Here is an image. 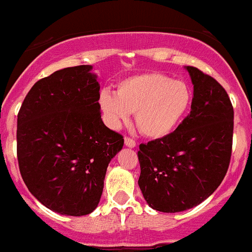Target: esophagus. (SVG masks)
<instances>
[{"mask_svg": "<svg viewBox=\"0 0 252 252\" xmlns=\"http://www.w3.org/2000/svg\"><path fill=\"white\" fill-rule=\"evenodd\" d=\"M125 145L127 146V148L133 149L135 146H136V142L133 141L132 139H130V137H125Z\"/></svg>", "mask_w": 252, "mask_h": 252, "instance_id": "obj_1", "label": "esophagus"}]
</instances>
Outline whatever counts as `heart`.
Returning a JSON list of instances; mask_svg holds the SVG:
<instances>
[{
  "mask_svg": "<svg viewBox=\"0 0 252 252\" xmlns=\"http://www.w3.org/2000/svg\"><path fill=\"white\" fill-rule=\"evenodd\" d=\"M192 90L183 81L159 72H149L125 78L115 93L102 91L98 106L106 124L117 130L135 112L140 132L160 139L174 131L192 104Z\"/></svg>",
  "mask_w": 252,
  "mask_h": 252,
  "instance_id": "obj_1",
  "label": "heart"
}]
</instances>
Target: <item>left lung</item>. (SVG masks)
Returning a JSON list of instances; mask_svg holds the SVG:
<instances>
[{
  "label": "left lung",
  "mask_w": 252,
  "mask_h": 252,
  "mask_svg": "<svg viewBox=\"0 0 252 252\" xmlns=\"http://www.w3.org/2000/svg\"><path fill=\"white\" fill-rule=\"evenodd\" d=\"M190 113L171 133L141 144L139 184L146 203L164 213L198 206L222 183L232 150L233 108L223 87L194 66Z\"/></svg>",
  "instance_id": "left-lung-1"
}]
</instances>
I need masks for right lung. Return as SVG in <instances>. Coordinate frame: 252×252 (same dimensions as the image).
I'll return each mask as SVG.
<instances>
[{"mask_svg":"<svg viewBox=\"0 0 252 252\" xmlns=\"http://www.w3.org/2000/svg\"><path fill=\"white\" fill-rule=\"evenodd\" d=\"M92 68H64L37 81L17 115L22 179L40 203L63 216L97 208L107 166L124 146L102 121Z\"/></svg>","mask_w":252,"mask_h":252,"instance_id":"right-lung-1","label":"right lung"}]
</instances>
